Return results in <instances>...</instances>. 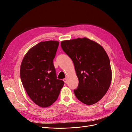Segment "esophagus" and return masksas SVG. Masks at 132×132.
Wrapping results in <instances>:
<instances>
[{
    "label": "esophagus",
    "mask_w": 132,
    "mask_h": 132,
    "mask_svg": "<svg viewBox=\"0 0 132 132\" xmlns=\"http://www.w3.org/2000/svg\"><path fill=\"white\" fill-rule=\"evenodd\" d=\"M63 81H64V82L65 83V84H67V80L66 79V78H65V79H63Z\"/></svg>",
    "instance_id": "esophagus-1"
}]
</instances>
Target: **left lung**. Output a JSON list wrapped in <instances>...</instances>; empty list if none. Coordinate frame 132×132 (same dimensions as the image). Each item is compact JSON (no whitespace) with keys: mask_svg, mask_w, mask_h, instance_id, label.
<instances>
[{"mask_svg":"<svg viewBox=\"0 0 132 132\" xmlns=\"http://www.w3.org/2000/svg\"><path fill=\"white\" fill-rule=\"evenodd\" d=\"M61 46L72 60L79 79L75 95L87 105L96 103L105 95L111 82L106 52L99 44L85 37L62 41Z\"/></svg>","mask_w":132,"mask_h":132,"instance_id":"obj_1","label":"left lung"}]
</instances>
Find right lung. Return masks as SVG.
<instances>
[{
  "label": "right lung",
  "instance_id": "right-lung-1",
  "mask_svg": "<svg viewBox=\"0 0 132 132\" xmlns=\"http://www.w3.org/2000/svg\"><path fill=\"white\" fill-rule=\"evenodd\" d=\"M59 42H41L27 52L20 67L22 84L30 99L37 105H51L58 97L64 82L57 79L53 61Z\"/></svg>",
  "mask_w": 132,
  "mask_h": 132
}]
</instances>
